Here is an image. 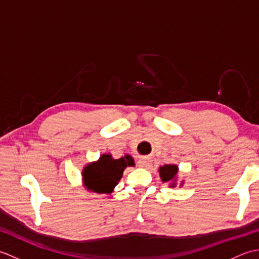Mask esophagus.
Masks as SVG:
<instances>
[{
	"instance_id": "esophagus-1",
	"label": "esophagus",
	"mask_w": 259,
	"mask_h": 259,
	"mask_svg": "<svg viewBox=\"0 0 259 259\" xmlns=\"http://www.w3.org/2000/svg\"><path fill=\"white\" fill-rule=\"evenodd\" d=\"M150 163H151L150 158L149 157H144V158H141L140 160L138 161V166L140 168H148V167L150 166Z\"/></svg>"
}]
</instances>
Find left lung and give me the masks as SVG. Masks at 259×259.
I'll list each match as a JSON object with an SVG mask.
<instances>
[{
	"label": "left lung",
	"instance_id": "1",
	"mask_svg": "<svg viewBox=\"0 0 259 259\" xmlns=\"http://www.w3.org/2000/svg\"><path fill=\"white\" fill-rule=\"evenodd\" d=\"M158 172L162 183H169V187H171V188H175L177 186V178L179 172V168L177 164H163V166L158 168ZM183 185L184 181H181L180 186Z\"/></svg>",
	"mask_w": 259,
	"mask_h": 259
}]
</instances>
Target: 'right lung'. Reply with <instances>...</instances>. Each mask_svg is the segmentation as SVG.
<instances>
[{
  "instance_id": "right-lung-1",
  "label": "right lung",
  "mask_w": 259,
  "mask_h": 259,
  "mask_svg": "<svg viewBox=\"0 0 259 259\" xmlns=\"http://www.w3.org/2000/svg\"><path fill=\"white\" fill-rule=\"evenodd\" d=\"M126 167H135L131 156L113 159L111 153H103L97 161L88 163L82 170L83 186L96 194H111Z\"/></svg>"
}]
</instances>
